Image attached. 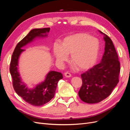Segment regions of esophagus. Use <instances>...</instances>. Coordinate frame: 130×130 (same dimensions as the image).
<instances>
[{
	"instance_id": "obj_1",
	"label": "esophagus",
	"mask_w": 130,
	"mask_h": 130,
	"mask_svg": "<svg viewBox=\"0 0 130 130\" xmlns=\"http://www.w3.org/2000/svg\"><path fill=\"white\" fill-rule=\"evenodd\" d=\"M64 76L67 77H70L72 76V75H71V74L68 73V72H66V73H64Z\"/></svg>"
}]
</instances>
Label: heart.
I'll list each match as a JSON object with an SVG mask.
<instances>
[{
  "label": "heart",
  "mask_w": 130,
  "mask_h": 130,
  "mask_svg": "<svg viewBox=\"0 0 130 130\" xmlns=\"http://www.w3.org/2000/svg\"><path fill=\"white\" fill-rule=\"evenodd\" d=\"M100 43L96 38L87 34L77 33L66 37L61 45L56 44L54 53L57 61L63 63L71 54V61L79 70L89 69L96 63L99 57Z\"/></svg>",
  "instance_id": "b5f03b06"
}]
</instances>
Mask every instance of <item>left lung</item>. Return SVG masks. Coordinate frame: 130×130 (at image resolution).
I'll return each mask as SVG.
<instances>
[{"label": "left lung", "mask_w": 130, "mask_h": 130, "mask_svg": "<svg viewBox=\"0 0 130 130\" xmlns=\"http://www.w3.org/2000/svg\"><path fill=\"white\" fill-rule=\"evenodd\" d=\"M103 34L105 47L101 61L81 75L82 85L78 96L86 103L95 104L105 99L119 82L118 56L111 39Z\"/></svg>", "instance_id": "8db88e82"}]
</instances>
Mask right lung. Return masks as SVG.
I'll use <instances>...</instances> for the list:
<instances>
[{
	"mask_svg": "<svg viewBox=\"0 0 130 130\" xmlns=\"http://www.w3.org/2000/svg\"><path fill=\"white\" fill-rule=\"evenodd\" d=\"M50 27L35 29L30 31L26 36L17 44L12 55L10 72L12 78L13 87L15 92L28 104L34 106H40L48 103L54 96L58 81L63 78L61 73L51 71L46 76L45 80L34 89H29L22 82L18 72L17 66L20 54L24 50L21 49L37 37L46 36ZM45 33V35H43Z\"/></svg>",
	"mask_w": 130,
	"mask_h": 130,
	"instance_id": "add662e5",
	"label": "right lung"
}]
</instances>
